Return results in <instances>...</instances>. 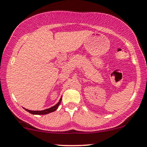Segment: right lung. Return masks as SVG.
Here are the masks:
<instances>
[{
    "label": "right lung",
    "mask_w": 147,
    "mask_h": 147,
    "mask_svg": "<svg viewBox=\"0 0 147 147\" xmlns=\"http://www.w3.org/2000/svg\"><path fill=\"white\" fill-rule=\"evenodd\" d=\"M61 99H59V102L57 103V104H55V106H53L52 107L50 108V109H45V110H43V111H30V110H28V109H25L27 111H28V112L30 113L31 114H34V115H46L48 113H50L54 112V111H56L57 109H58L59 104H61Z\"/></svg>",
    "instance_id": "add662e5"
}]
</instances>
